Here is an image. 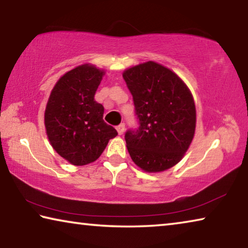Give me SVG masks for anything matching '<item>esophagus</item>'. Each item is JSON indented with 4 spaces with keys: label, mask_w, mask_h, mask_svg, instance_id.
<instances>
[{
    "label": "esophagus",
    "mask_w": 248,
    "mask_h": 248,
    "mask_svg": "<svg viewBox=\"0 0 248 248\" xmlns=\"http://www.w3.org/2000/svg\"><path fill=\"white\" fill-rule=\"evenodd\" d=\"M116 129H117V131H118V133L120 134H123L124 132V124H118L116 127Z\"/></svg>",
    "instance_id": "obj_1"
}]
</instances>
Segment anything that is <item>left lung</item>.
<instances>
[{
	"label": "left lung",
	"mask_w": 248,
	"mask_h": 248,
	"mask_svg": "<svg viewBox=\"0 0 248 248\" xmlns=\"http://www.w3.org/2000/svg\"><path fill=\"white\" fill-rule=\"evenodd\" d=\"M139 127L124 134L132 161L156 173L177 164L189 148L196 129L190 91L173 71L149 61L125 70Z\"/></svg>",
	"instance_id": "obj_1"
}]
</instances>
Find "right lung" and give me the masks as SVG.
Returning a JSON list of instances; mask_svg holds the SVG:
<instances>
[{
	"mask_svg": "<svg viewBox=\"0 0 248 248\" xmlns=\"http://www.w3.org/2000/svg\"><path fill=\"white\" fill-rule=\"evenodd\" d=\"M105 72L83 64L69 71L54 85L45 111L48 139L71 164L97 159L118 132L103 119L104 107L94 99Z\"/></svg>",
	"mask_w": 248,
	"mask_h": 248,
	"instance_id": "obj_1",
	"label": "right lung"
}]
</instances>
